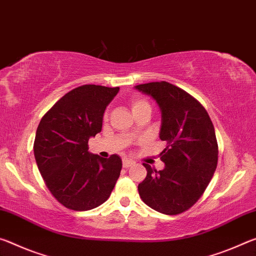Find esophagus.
I'll return each mask as SVG.
<instances>
[{
	"label": "esophagus",
	"instance_id": "obj_1",
	"mask_svg": "<svg viewBox=\"0 0 256 256\" xmlns=\"http://www.w3.org/2000/svg\"><path fill=\"white\" fill-rule=\"evenodd\" d=\"M134 164H135V162L132 161V160H128V158H124V160H122L124 168H129V166H132Z\"/></svg>",
	"mask_w": 256,
	"mask_h": 256
}]
</instances>
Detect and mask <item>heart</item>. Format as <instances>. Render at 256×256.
I'll return each mask as SVG.
<instances>
[{
	"label": "heart",
	"mask_w": 256,
	"mask_h": 256,
	"mask_svg": "<svg viewBox=\"0 0 256 256\" xmlns=\"http://www.w3.org/2000/svg\"><path fill=\"white\" fill-rule=\"evenodd\" d=\"M129 104H130V108L134 112V114H137V113L143 112V111L150 112V110H152L148 100L144 98H140V96L132 98L130 100V102H129ZM108 111H106V113H104V119H108Z\"/></svg>",
	"instance_id": "heart-1"
}]
</instances>
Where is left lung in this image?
<instances>
[{"instance_id": "1", "label": "left lung", "mask_w": 256, "mask_h": 256, "mask_svg": "<svg viewBox=\"0 0 256 256\" xmlns=\"http://www.w3.org/2000/svg\"><path fill=\"white\" fill-rule=\"evenodd\" d=\"M135 88L156 100L162 113L160 158L164 169L148 170L138 185L143 202L163 214L187 211L206 190L218 163V143L208 113L198 100L166 82L142 84Z\"/></svg>"}]
</instances>
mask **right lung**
<instances>
[{
    "label": "right lung",
    "mask_w": 256,
    "mask_h": 256,
    "mask_svg": "<svg viewBox=\"0 0 256 256\" xmlns=\"http://www.w3.org/2000/svg\"><path fill=\"white\" fill-rule=\"evenodd\" d=\"M119 87L82 85L45 113L37 127L34 156L51 194L66 208L88 211L110 198L122 162L88 152V140L102 130L103 114Z\"/></svg>",
    "instance_id": "1"
}]
</instances>
